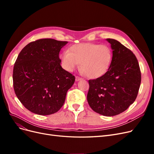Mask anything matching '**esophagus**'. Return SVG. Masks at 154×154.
<instances>
[{
	"mask_svg": "<svg viewBox=\"0 0 154 154\" xmlns=\"http://www.w3.org/2000/svg\"><path fill=\"white\" fill-rule=\"evenodd\" d=\"M75 79H76V82H78V81H80V80H82V78L79 77V76H76Z\"/></svg>",
	"mask_w": 154,
	"mask_h": 154,
	"instance_id": "1",
	"label": "esophagus"
}]
</instances>
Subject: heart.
<instances>
[{
    "instance_id": "heart-1",
    "label": "heart",
    "mask_w": 154,
    "mask_h": 154,
    "mask_svg": "<svg viewBox=\"0 0 154 154\" xmlns=\"http://www.w3.org/2000/svg\"><path fill=\"white\" fill-rule=\"evenodd\" d=\"M112 53L108 45L82 43L72 45L69 51L61 54L63 67L67 71H74L80 63L82 72L90 78H100L108 71Z\"/></svg>"
}]
</instances>
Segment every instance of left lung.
I'll return each instance as SVG.
<instances>
[{
    "mask_svg": "<svg viewBox=\"0 0 154 154\" xmlns=\"http://www.w3.org/2000/svg\"><path fill=\"white\" fill-rule=\"evenodd\" d=\"M112 49L110 67L103 76L88 80L87 101L96 112L105 116L122 113L136 100L141 74L136 56L118 40L107 38Z\"/></svg>",
    "mask_w": 154,
    "mask_h": 154,
    "instance_id": "8db88e82",
    "label": "left lung"
}]
</instances>
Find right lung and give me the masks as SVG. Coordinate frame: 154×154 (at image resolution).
I'll return each instance as SVG.
<instances>
[{
	"mask_svg": "<svg viewBox=\"0 0 154 154\" xmlns=\"http://www.w3.org/2000/svg\"><path fill=\"white\" fill-rule=\"evenodd\" d=\"M68 42L51 38L32 42L18 54L14 65V91L31 112L50 115L63 106L75 77L60 65L59 53Z\"/></svg>",
	"mask_w": 154,
	"mask_h": 154,
	"instance_id": "right-lung-1",
	"label": "right lung"
}]
</instances>
